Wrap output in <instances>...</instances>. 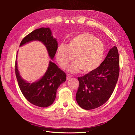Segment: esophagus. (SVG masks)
<instances>
[{
  "mask_svg": "<svg viewBox=\"0 0 135 135\" xmlns=\"http://www.w3.org/2000/svg\"><path fill=\"white\" fill-rule=\"evenodd\" d=\"M71 77H72V76L69 75V74H67V80L69 79L70 78H71Z\"/></svg>",
  "mask_w": 135,
  "mask_h": 135,
  "instance_id": "34e87169",
  "label": "esophagus"
}]
</instances>
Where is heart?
<instances>
[{"mask_svg": "<svg viewBox=\"0 0 135 135\" xmlns=\"http://www.w3.org/2000/svg\"><path fill=\"white\" fill-rule=\"evenodd\" d=\"M105 53L103 43L92 33H80L71 39L68 45L61 44L57 50V62L62 68H65L75 56V61L68 68L72 73L81 69L88 74L98 68L103 61Z\"/></svg>", "mask_w": 135, "mask_h": 135, "instance_id": "b5f03b06", "label": "heart"}]
</instances>
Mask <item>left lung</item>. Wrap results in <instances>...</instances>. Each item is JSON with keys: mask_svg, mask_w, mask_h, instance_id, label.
<instances>
[{"mask_svg": "<svg viewBox=\"0 0 135 135\" xmlns=\"http://www.w3.org/2000/svg\"><path fill=\"white\" fill-rule=\"evenodd\" d=\"M119 73V54L114 46L96 70L78 78L76 100L78 105L85 110H91L104 104L113 93Z\"/></svg>", "mask_w": 135, "mask_h": 135, "instance_id": "8db88e82", "label": "left lung"}]
</instances>
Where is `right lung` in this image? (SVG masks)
<instances>
[{"mask_svg":"<svg viewBox=\"0 0 135 135\" xmlns=\"http://www.w3.org/2000/svg\"><path fill=\"white\" fill-rule=\"evenodd\" d=\"M33 41L42 42L46 47L50 58H54L58 45L56 39L51 35L49 28H41L34 30L24 37L20 46ZM15 72L20 89L25 99L32 104L40 107H47L53 104L56 99L57 89L66 80L65 73L51 61L45 75L41 79L32 84L24 81L20 76L17 68V57Z\"/></svg>","mask_w":135,"mask_h":135,"instance_id":"obj_1","label":"right lung"}]
</instances>
